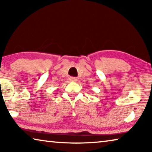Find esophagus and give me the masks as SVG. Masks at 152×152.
I'll return each instance as SVG.
<instances>
[{"instance_id":"obj_1","label":"esophagus","mask_w":152,"mask_h":152,"mask_svg":"<svg viewBox=\"0 0 152 152\" xmlns=\"http://www.w3.org/2000/svg\"><path fill=\"white\" fill-rule=\"evenodd\" d=\"M70 80L71 82H75L77 81V78H75V77H70Z\"/></svg>"}]
</instances>
